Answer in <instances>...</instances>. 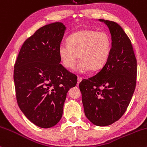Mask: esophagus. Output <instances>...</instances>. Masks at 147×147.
Returning <instances> with one entry per match:
<instances>
[{"mask_svg": "<svg viewBox=\"0 0 147 147\" xmlns=\"http://www.w3.org/2000/svg\"><path fill=\"white\" fill-rule=\"evenodd\" d=\"M82 78L81 77H77V84H79V83H80L81 82H82Z\"/></svg>", "mask_w": 147, "mask_h": 147, "instance_id": "obj_1", "label": "esophagus"}]
</instances>
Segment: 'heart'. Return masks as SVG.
I'll return each instance as SVG.
<instances>
[{
    "label": "heart",
    "instance_id": "heart-1",
    "mask_svg": "<svg viewBox=\"0 0 147 147\" xmlns=\"http://www.w3.org/2000/svg\"><path fill=\"white\" fill-rule=\"evenodd\" d=\"M67 43L59 48L61 62L65 68H72L78 55L80 61L76 70L81 73L102 68L110 56L111 40L105 32L80 30L70 35Z\"/></svg>",
    "mask_w": 147,
    "mask_h": 147
}]
</instances>
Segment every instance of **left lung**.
<instances>
[{"label":"left lung","instance_id":"left-lung-1","mask_svg":"<svg viewBox=\"0 0 147 147\" xmlns=\"http://www.w3.org/2000/svg\"><path fill=\"white\" fill-rule=\"evenodd\" d=\"M109 28L111 50L107 61L97 75L79 84L84 113L99 126L115 122L124 115L136 85L137 60L131 40L113 21L99 19Z\"/></svg>","mask_w":147,"mask_h":147}]
</instances>
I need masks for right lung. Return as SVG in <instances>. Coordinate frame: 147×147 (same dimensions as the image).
<instances>
[{
    "label": "right lung",
    "mask_w": 147,
    "mask_h": 147,
    "mask_svg": "<svg viewBox=\"0 0 147 147\" xmlns=\"http://www.w3.org/2000/svg\"><path fill=\"white\" fill-rule=\"evenodd\" d=\"M66 27L50 23L36 30L22 45L14 65L18 105L28 119L48 129L59 122L69 89L77 76L68 72L59 56Z\"/></svg>",
    "instance_id": "right-lung-1"
}]
</instances>
